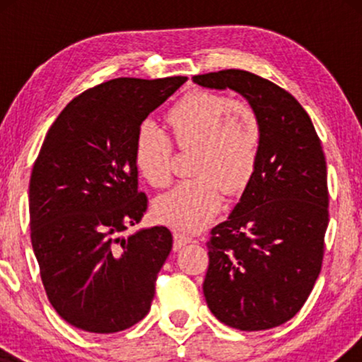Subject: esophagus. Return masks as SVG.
<instances>
[{
    "mask_svg": "<svg viewBox=\"0 0 362 362\" xmlns=\"http://www.w3.org/2000/svg\"><path fill=\"white\" fill-rule=\"evenodd\" d=\"M192 242V237L185 234V232L181 230H176L175 232V250H180L182 247H186L187 244H191Z\"/></svg>",
    "mask_w": 362,
    "mask_h": 362,
    "instance_id": "34e87169",
    "label": "esophagus"
}]
</instances>
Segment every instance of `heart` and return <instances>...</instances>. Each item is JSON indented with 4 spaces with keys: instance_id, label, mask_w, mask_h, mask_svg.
Wrapping results in <instances>:
<instances>
[{
    "instance_id": "1",
    "label": "heart",
    "mask_w": 362,
    "mask_h": 362,
    "mask_svg": "<svg viewBox=\"0 0 362 362\" xmlns=\"http://www.w3.org/2000/svg\"><path fill=\"white\" fill-rule=\"evenodd\" d=\"M177 148H194V180L177 182L158 197V219L181 229H197L217 214L222 186L239 192L249 182L260 151L259 117L245 102H232L224 93H187L168 113ZM173 145L155 122L138 127L133 160L140 175L155 187L171 177Z\"/></svg>"
}]
</instances>
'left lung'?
<instances>
[{"mask_svg":"<svg viewBox=\"0 0 362 362\" xmlns=\"http://www.w3.org/2000/svg\"><path fill=\"white\" fill-rule=\"evenodd\" d=\"M192 82L240 93L262 128L240 201L207 242V306L230 328H275L301 310L323 262L329 199L321 141L298 100L267 78L227 69Z\"/></svg>","mask_w":362,"mask_h":362,"instance_id":"obj_1","label":"left lung"}]
</instances>
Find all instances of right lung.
<instances>
[{
    "instance_id": "add662e5",
    "label": "right lung",
    "mask_w": 362,
    "mask_h": 362,
    "mask_svg": "<svg viewBox=\"0 0 362 362\" xmlns=\"http://www.w3.org/2000/svg\"><path fill=\"white\" fill-rule=\"evenodd\" d=\"M186 81L103 82L74 98L44 138L29 181L33 250L49 301L78 329L117 333L150 311L171 232L117 234L148 206L133 160L138 127Z\"/></svg>"
}]
</instances>
